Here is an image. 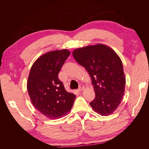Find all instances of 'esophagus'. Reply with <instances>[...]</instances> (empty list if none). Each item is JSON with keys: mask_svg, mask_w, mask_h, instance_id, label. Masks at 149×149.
Returning <instances> with one entry per match:
<instances>
[{"mask_svg": "<svg viewBox=\"0 0 149 149\" xmlns=\"http://www.w3.org/2000/svg\"><path fill=\"white\" fill-rule=\"evenodd\" d=\"M84 89V85L82 84H81L79 85V88H78V91L79 92H80V91H83V90Z\"/></svg>", "mask_w": 149, "mask_h": 149, "instance_id": "34e87169", "label": "esophagus"}]
</instances>
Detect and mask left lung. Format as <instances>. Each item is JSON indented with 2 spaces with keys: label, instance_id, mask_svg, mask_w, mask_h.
<instances>
[{
  "label": "left lung",
  "instance_id": "1",
  "mask_svg": "<svg viewBox=\"0 0 149 149\" xmlns=\"http://www.w3.org/2000/svg\"><path fill=\"white\" fill-rule=\"evenodd\" d=\"M73 55L91 78L96 97L90 102L101 116L116 110L124 96L125 78L123 63L113 49L102 44L77 48Z\"/></svg>",
  "mask_w": 149,
  "mask_h": 149
}]
</instances>
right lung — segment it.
I'll return each instance as SVG.
<instances>
[{"label":"right lung","instance_id":"add662e5","mask_svg":"<svg viewBox=\"0 0 149 149\" xmlns=\"http://www.w3.org/2000/svg\"><path fill=\"white\" fill-rule=\"evenodd\" d=\"M70 55L68 49L49 52L39 57L31 68L27 90L32 104L49 119L60 118L73 107L76 96L67 92L58 73Z\"/></svg>","mask_w":149,"mask_h":149}]
</instances>
